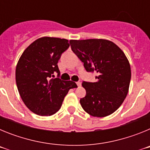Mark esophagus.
<instances>
[{
  "instance_id": "34e87169",
  "label": "esophagus",
  "mask_w": 150,
  "mask_h": 150,
  "mask_svg": "<svg viewBox=\"0 0 150 150\" xmlns=\"http://www.w3.org/2000/svg\"><path fill=\"white\" fill-rule=\"evenodd\" d=\"M76 85H77L78 86H81V83L80 82H76Z\"/></svg>"
}]
</instances>
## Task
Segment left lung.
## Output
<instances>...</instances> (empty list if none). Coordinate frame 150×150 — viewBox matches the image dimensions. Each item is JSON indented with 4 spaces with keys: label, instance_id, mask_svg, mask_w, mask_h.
<instances>
[{
    "label": "left lung",
    "instance_id": "1",
    "mask_svg": "<svg viewBox=\"0 0 150 150\" xmlns=\"http://www.w3.org/2000/svg\"><path fill=\"white\" fill-rule=\"evenodd\" d=\"M71 50L88 72H96L98 81H83L86 95L80 99L87 113L104 117L114 112L126 98L131 81V67L122 50L104 39L71 40Z\"/></svg>",
    "mask_w": 150,
    "mask_h": 150
}]
</instances>
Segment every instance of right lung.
Listing matches in <instances>:
<instances>
[{"mask_svg": "<svg viewBox=\"0 0 150 150\" xmlns=\"http://www.w3.org/2000/svg\"><path fill=\"white\" fill-rule=\"evenodd\" d=\"M70 44L66 39L43 37L34 41L23 52L16 68V81L26 107L35 114L48 116L60 110L64 97L77 86L64 81L58 62Z\"/></svg>", "mask_w": 150, "mask_h": 150, "instance_id": "add662e5", "label": "right lung"}]
</instances>
